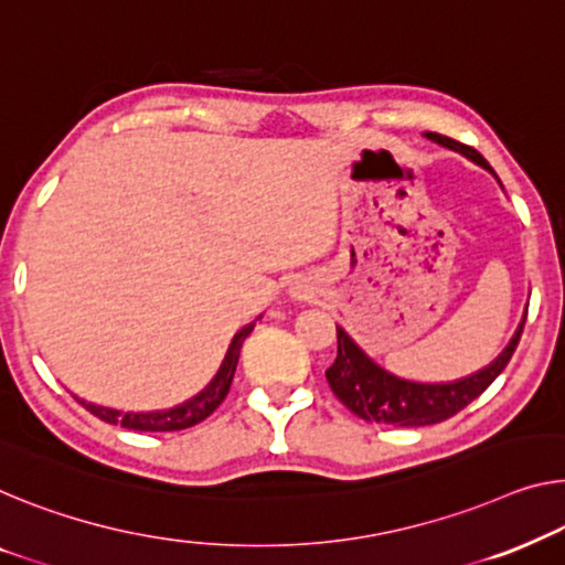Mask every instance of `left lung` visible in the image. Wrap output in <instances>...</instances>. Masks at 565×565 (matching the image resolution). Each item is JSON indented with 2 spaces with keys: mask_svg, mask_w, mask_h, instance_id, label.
I'll return each instance as SVG.
<instances>
[{
  "mask_svg": "<svg viewBox=\"0 0 565 565\" xmlns=\"http://www.w3.org/2000/svg\"><path fill=\"white\" fill-rule=\"evenodd\" d=\"M426 139H431L436 145L451 151H459V154H465L475 164L492 172L490 162H487L475 147H467L457 139L441 137V134L434 131H426ZM523 327L525 319L520 322L515 334H512L508 348H504L490 365L451 383H416L393 375L385 367L377 365L373 358H367L342 327H337V360L330 365V370H327V383H330L332 393L352 411V414L370 420V424L375 420V424L414 428L441 424V420L459 414L461 408H467L469 403L490 388L494 377L508 367L512 352H515L520 342V334H523Z\"/></svg>",
  "mask_w": 565,
  "mask_h": 565,
  "instance_id": "8db88e82",
  "label": "left lung"
}]
</instances>
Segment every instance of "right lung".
Instances as JSON below:
<instances>
[{"label": "right lung", "mask_w": 565, "mask_h": 565, "mask_svg": "<svg viewBox=\"0 0 565 565\" xmlns=\"http://www.w3.org/2000/svg\"><path fill=\"white\" fill-rule=\"evenodd\" d=\"M254 330V324L243 327V330L233 337L228 352H225V360L217 375L210 381L205 391H200L195 398L184 401L182 406L167 408V411H149V414H131V411H116V408H106V406H96V403H88L75 395V401L81 403L83 408L90 411V414L98 416L100 420L114 426H124V428H134V431H182V428H190L205 420L213 411L221 406L225 401V395L231 391L233 375H235V365H238L241 358V348L243 340Z\"/></svg>", "instance_id": "add662e5"}]
</instances>
